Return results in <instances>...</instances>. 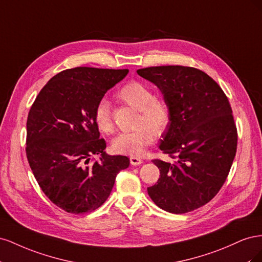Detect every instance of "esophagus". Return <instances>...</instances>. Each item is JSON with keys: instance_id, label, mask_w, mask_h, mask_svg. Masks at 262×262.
<instances>
[{"instance_id": "esophagus-1", "label": "esophagus", "mask_w": 262, "mask_h": 262, "mask_svg": "<svg viewBox=\"0 0 262 262\" xmlns=\"http://www.w3.org/2000/svg\"><path fill=\"white\" fill-rule=\"evenodd\" d=\"M130 163L133 166H138V165H141L142 163H143V161H142L141 158H139L137 156H131L130 157Z\"/></svg>"}]
</instances>
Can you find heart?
<instances>
[{
    "instance_id": "heart-1",
    "label": "heart",
    "mask_w": 262,
    "mask_h": 262,
    "mask_svg": "<svg viewBox=\"0 0 262 262\" xmlns=\"http://www.w3.org/2000/svg\"><path fill=\"white\" fill-rule=\"evenodd\" d=\"M118 97L132 108L140 112L139 129L129 133H121L113 141V149L118 154L141 156L153 143L155 132L162 133L170 121V110L164 100L157 99L149 87L139 81L124 84L118 91ZM94 120L97 128L104 133L114 131V121L110 104L101 98L94 109Z\"/></svg>"
}]
</instances>
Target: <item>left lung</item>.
I'll return each mask as SVG.
<instances>
[{
	"instance_id": "8db88e82",
	"label": "left lung",
	"mask_w": 262,
	"mask_h": 262,
	"mask_svg": "<svg viewBox=\"0 0 262 262\" xmlns=\"http://www.w3.org/2000/svg\"><path fill=\"white\" fill-rule=\"evenodd\" d=\"M155 84L170 110L160 148L173 163L153 160L160 169L157 184L147 188L153 202L182 214L211 201L232 167L237 129L232 108L219 84L203 71L166 66L140 69Z\"/></svg>"
}]
</instances>
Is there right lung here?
<instances>
[{"mask_svg":"<svg viewBox=\"0 0 262 262\" xmlns=\"http://www.w3.org/2000/svg\"><path fill=\"white\" fill-rule=\"evenodd\" d=\"M129 70L80 67L54 75L38 94L27 118L26 155L43 193L69 213L98 209L118 172L129 167L122 155H108L94 109ZM99 155L90 164V156Z\"/></svg>","mask_w":262,"mask_h":262,"instance_id":"1","label":"right lung"}]
</instances>
